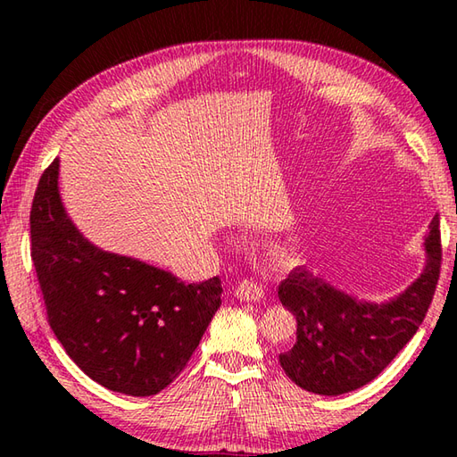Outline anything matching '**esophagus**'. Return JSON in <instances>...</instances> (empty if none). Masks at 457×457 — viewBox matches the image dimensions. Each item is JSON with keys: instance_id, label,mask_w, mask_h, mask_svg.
<instances>
[{"instance_id": "1", "label": "esophagus", "mask_w": 457, "mask_h": 457, "mask_svg": "<svg viewBox=\"0 0 457 457\" xmlns=\"http://www.w3.org/2000/svg\"><path fill=\"white\" fill-rule=\"evenodd\" d=\"M236 295H237V298L245 300V303H259L265 293H263V288H261V285L255 283V280L244 278L241 283L236 285Z\"/></svg>"}]
</instances>
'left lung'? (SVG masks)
I'll return each instance as SVG.
<instances>
[{
	"label": "left lung",
	"mask_w": 457,
	"mask_h": 457,
	"mask_svg": "<svg viewBox=\"0 0 457 457\" xmlns=\"http://www.w3.org/2000/svg\"><path fill=\"white\" fill-rule=\"evenodd\" d=\"M422 275L391 303H361L314 277L290 270L278 300L296 316V344L278 355L290 381L316 395H342L383 371L411 342L432 304L442 269L440 218L426 237Z\"/></svg>",
	"instance_id": "8db88e82"
}]
</instances>
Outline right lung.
Listing matches in <instances>:
<instances>
[{
	"mask_svg": "<svg viewBox=\"0 0 457 457\" xmlns=\"http://www.w3.org/2000/svg\"><path fill=\"white\" fill-rule=\"evenodd\" d=\"M58 159L38 179L31 204V259L48 326L96 383L151 396L177 378L221 304V280L200 285L105 253L66 218Z\"/></svg>",
	"mask_w": 457,
	"mask_h": 457,
	"instance_id": "right-lung-1",
	"label": "right lung"
}]
</instances>
